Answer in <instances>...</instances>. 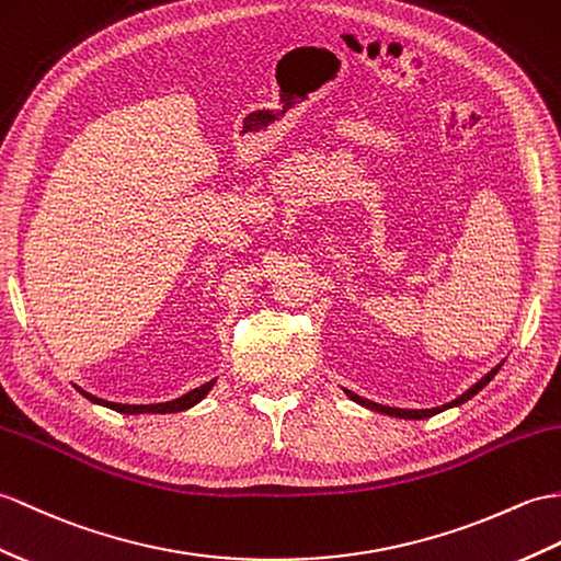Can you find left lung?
Here are the masks:
<instances>
[{
    "instance_id": "8db88e82",
    "label": "left lung",
    "mask_w": 561,
    "mask_h": 561,
    "mask_svg": "<svg viewBox=\"0 0 561 561\" xmlns=\"http://www.w3.org/2000/svg\"><path fill=\"white\" fill-rule=\"evenodd\" d=\"M502 368V363L500 366H494L485 377H480V380L471 387V389H466V392L461 394V397H457L454 401H449V403H442V407H435V409H394V407H382V403H375V401H370V399H363V397H358V394H354V392H348V389H344L346 392V397L351 399V401H356V403H360V407H366V409H373V411H377V413H387V415H394V419H403V421H423V419H430V415H437V413H442V411H447V409H454V407H461V403H466L468 399H473L480 389H483L494 375H497V370Z\"/></svg>"
}]
</instances>
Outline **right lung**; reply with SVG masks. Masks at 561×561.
<instances>
[{"label": "right lung", "instance_id": "obj_1", "mask_svg": "<svg viewBox=\"0 0 561 561\" xmlns=\"http://www.w3.org/2000/svg\"><path fill=\"white\" fill-rule=\"evenodd\" d=\"M215 382L217 380H210V382H205L201 387L191 389V392H186L184 397L172 399V401H162V403H116V401H104L100 397H93L90 392H85V389H81V387H76V385L73 387L88 401L98 403V407H107V409H112L116 413H126V415H138V413H176V411H186V409L195 407V403H198V401H203L207 397V392H210V389L215 387Z\"/></svg>", "mask_w": 561, "mask_h": 561}]
</instances>
